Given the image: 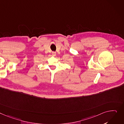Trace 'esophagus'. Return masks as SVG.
<instances>
[{
  "mask_svg": "<svg viewBox=\"0 0 124 124\" xmlns=\"http://www.w3.org/2000/svg\"><path fill=\"white\" fill-rule=\"evenodd\" d=\"M52 55H53L55 56V55H56V52H54V51H53V52H52Z\"/></svg>",
  "mask_w": 124,
  "mask_h": 124,
  "instance_id": "1",
  "label": "esophagus"
}]
</instances>
